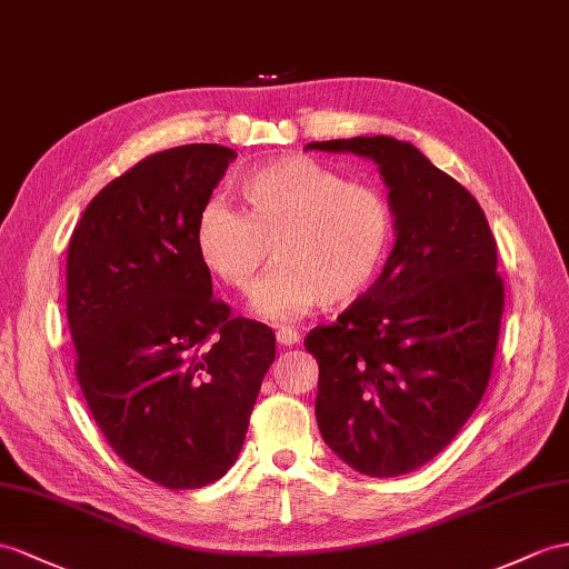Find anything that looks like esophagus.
Segmentation results:
<instances>
[{
	"label": "esophagus",
	"instance_id": "esophagus-1",
	"mask_svg": "<svg viewBox=\"0 0 569 569\" xmlns=\"http://www.w3.org/2000/svg\"><path fill=\"white\" fill-rule=\"evenodd\" d=\"M299 338H301L299 330H295V328H280V330H277V342H280L282 348H284V345H287V348H289V345H297Z\"/></svg>",
	"mask_w": 569,
	"mask_h": 569
}]
</instances>
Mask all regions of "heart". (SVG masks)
Returning <instances> with one entry per match:
<instances>
[{
	"label": "heart",
	"mask_w": 569,
	"mask_h": 569,
	"mask_svg": "<svg viewBox=\"0 0 569 569\" xmlns=\"http://www.w3.org/2000/svg\"><path fill=\"white\" fill-rule=\"evenodd\" d=\"M237 210L202 207L196 246L204 268L248 292L270 253L277 268L256 289V311L292 321L318 303L345 307L381 272L393 241V207L381 190L350 183L311 157H282L241 180Z\"/></svg>",
	"instance_id": "heart-1"
}]
</instances>
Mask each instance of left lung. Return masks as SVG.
<instances>
[{"label": "left lung", "instance_id": "8db88e82", "mask_svg": "<svg viewBox=\"0 0 569 569\" xmlns=\"http://www.w3.org/2000/svg\"><path fill=\"white\" fill-rule=\"evenodd\" d=\"M307 149L369 157L391 190L398 237L383 272L303 345L326 445L357 473L396 478L445 451L488 389L505 311L497 241L478 200L410 142Z\"/></svg>", "mask_w": 569, "mask_h": 569}]
</instances>
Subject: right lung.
<instances>
[{
    "label": "right lung",
    "instance_id": "add662e5",
    "mask_svg": "<svg viewBox=\"0 0 569 569\" xmlns=\"http://www.w3.org/2000/svg\"><path fill=\"white\" fill-rule=\"evenodd\" d=\"M237 151L186 144L113 178L67 251L77 381L120 459L169 490L204 488L237 461L274 332L212 297L196 246L202 207Z\"/></svg>",
    "mask_w": 569,
    "mask_h": 569
}]
</instances>
